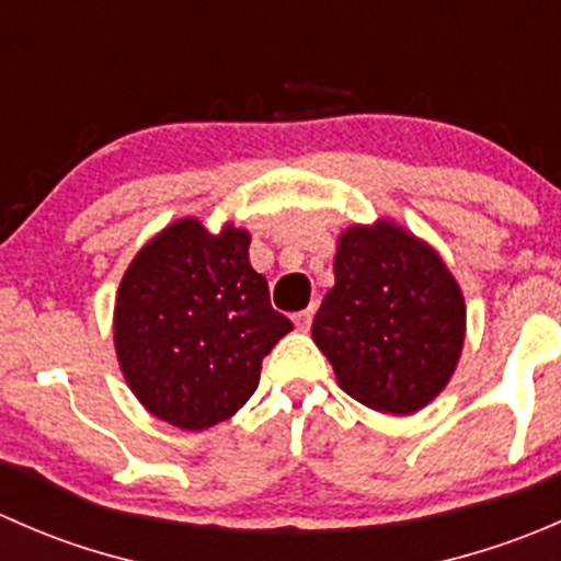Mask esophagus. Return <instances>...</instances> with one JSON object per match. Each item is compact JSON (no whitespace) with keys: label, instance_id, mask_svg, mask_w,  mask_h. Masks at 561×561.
Returning a JSON list of instances; mask_svg holds the SVG:
<instances>
[{"label":"esophagus","instance_id":"obj_1","mask_svg":"<svg viewBox=\"0 0 561 561\" xmlns=\"http://www.w3.org/2000/svg\"><path fill=\"white\" fill-rule=\"evenodd\" d=\"M312 320H314V307H309V309H304V312L293 314V322H296V325L301 328V331H309Z\"/></svg>","mask_w":561,"mask_h":561}]
</instances>
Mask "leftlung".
I'll use <instances>...</instances> for the list:
<instances>
[{
	"instance_id": "8db88e82",
	"label": "left lung",
	"mask_w": 561,
	"mask_h": 561,
	"mask_svg": "<svg viewBox=\"0 0 561 561\" xmlns=\"http://www.w3.org/2000/svg\"><path fill=\"white\" fill-rule=\"evenodd\" d=\"M312 339L339 386L371 410L410 415L448 386L463 344V298L439 254L399 225L350 228Z\"/></svg>"
}]
</instances>
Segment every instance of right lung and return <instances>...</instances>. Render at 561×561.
Returning a JSON list of instances; mask_svg holds the SVG:
<instances>
[{
	"label": "right lung",
	"instance_id": "obj_1",
	"mask_svg": "<svg viewBox=\"0 0 561 561\" xmlns=\"http://www.w3.org/2000/svg\"><path fill=\"white\" fill-rule=\"evenodd\" d=\"M293 322L249 265V233L179 219L138 252L118 285L113 342L140 404L179 428L222 423Z\"/></svg>",
	"mask_w": 561,
	"mask_h": 561
}]
</instances>
